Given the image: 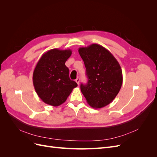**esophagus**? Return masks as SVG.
I'll use <instances>...</instances> for the list:
<instances>
[{
  "mask_svg": "<svg viewBox=\"0 0 157 157\" xmlns=\"http://www.w3.org/2000/svg\"><path fill=\"white\" fill-rule=\"evenodd\" d=\"M75 81H76V82L77 83V84H78V85H79V82H80V78H79L78 77L77 79L75 80Z\"/></svg>",
  "mask_w": 157,
  "mask_h": 157,
  "instance_id": "34e87169",
  "label": "esophagus"
}]
</instances>
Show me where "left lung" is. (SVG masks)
<instances>
[{
	"label": "left lung",
	"mask_w": 157,
	"mask_h": 157,
	"mask_svg": "<svg viewBox=\"0 0 157 157\" xmlns=\"http://www.w3.org/2000/svg\"><path fill=\"white\" fill-rule=\"evenodd\" d=\"M86 69L88 81L80 90L93 108H102L111 103L119 92L122 71L119 63L103 46L92 44L78 48Z\"/></svg>",
	"instance_id": "8db88e82"
}]
</instances>
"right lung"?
Returning a JSON list of instances; mask_svg holds the SVG:
<instances>
[{
  "label": "right lung",
  "mask_w": 157,
  "mask_h": 157,
  "mask_svg": "<svg viewBox=\"0 0 157 157\" xmlns=\"http://www.w3.org/2000/svg\"><path fill=\"white\" fill-rule=\"evenodd\" d=\"M72 51L54 48L45 52L38 61L33 74L35 91L42 101L57 107L63 103L77 84L69 78L65 61Z\"/></svg>",
  "instance_id": "obj_1"
}]
</instances>
